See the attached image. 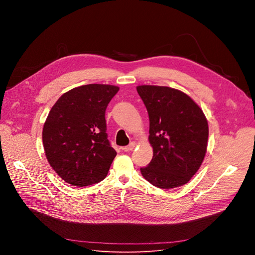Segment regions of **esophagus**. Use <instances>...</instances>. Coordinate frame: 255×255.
Wrapping results in <instances>:
<instances>
[{"mask_svg":"<svg viewBox=\"0 0 255 255\" xmlns=\"http://www.w3.org/2000/svg\"><path fill=\"white\" fill-rule=\"evenodd\" d=\"M135 146H136V142L132 141L128 145H127V146H125V148H123V151H125V152H129V151H132L135 148Z\"/></svg>","mask_w":255,"mask_h":255,"instance_id":"1","label":"esophagus"}]
</instances>
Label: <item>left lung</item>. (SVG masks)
Masks as SVG:
<instances>
[{"label": "left lung", "instance_id": "8db88e82", "mask_svg": "<svg viewBox=\"0 0 255 255\" xmlns=\"http://www.w3.org/2000/svg\"><path fill=\"white\" fill-rule=\"evenodd\" d=\"M149 114L150 164L140 168L154 186H183L196 174L204 159L208 125L203 111L183 91L166 86L136 87Z\"/></svg>", "mask_w": 255, "mask_h": 255}]
</instances>
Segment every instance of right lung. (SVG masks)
Listing matches in <instances>:
<instances>
[{"mask_svg":"<svg viewBox=\"0 0 255 255\" xmlns=\"http://www.w3.org/2000/svg\"><path fill=\"white\" fill-rule=\"evenodd\" d=\"M118 86L83 85L61 96L42 129L50 166L65 182L84 187L101 182L117 152L107 139L105 111Z\"/></svg>","mask_w":255,"mask_h":255,"instance_id":"right-lung-1","label":"right lung"}]
</instances>
